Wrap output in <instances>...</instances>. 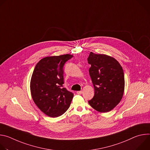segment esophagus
I'll return each mask as SVG.
<instances>
[{"label":"esophagus","instance_id":"esophagus-1","mask_svg":"<svg viewBox=\"0 0 150 150\" xmlns=\"http://www.w3.org/2000/svg\"><path fill=\"white\" fill-rule=\"evenodd\" d=\"M76 93L78 94H81L82 93V91H76Z\"/></svg>","mask_w":150,"mask_h":150}]
</instances>
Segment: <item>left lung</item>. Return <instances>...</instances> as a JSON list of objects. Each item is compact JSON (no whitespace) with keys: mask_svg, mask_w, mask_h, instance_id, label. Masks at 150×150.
<instances>
[{"mask_svg":"<svg viewBox=\"0 0 150 150\" xmlns=\"http://www.w3.org/2000/svg\"><path fill=\"white\" fill-rule=\"evenodd\" d=\"M89 73L94 88V97L88 103L96 110L108 112L122 98L125 77L120 63L113 57L90 52L87 59Z\"/></svg>","mask_w":150,"mask_h":150,"instance_id":"8db88e82","label":"left lung"}]
</instances>
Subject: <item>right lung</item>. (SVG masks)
Returning a JSON list of instances; mask_svg holds the SVG:
<instances>
[{
  "label": "right lung",
  "instance_id": "add662e5",
  "mask_svg": "<svg viewBox=\"0 0 150 150\" xmlns=\"http://www.w3.org/2000/svg\"><path fill=\"white\" fill-rule=\"evenodd\" d=\"M73 57L67 54L46 57L36 65L30 82L31 96L45 114L58 117L69 108L74 94L63 87V66Z\"/></svg>",
  "mask_w": 150,
  "mask_h": 150
}]
</instances>
